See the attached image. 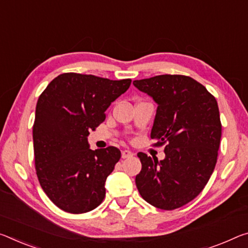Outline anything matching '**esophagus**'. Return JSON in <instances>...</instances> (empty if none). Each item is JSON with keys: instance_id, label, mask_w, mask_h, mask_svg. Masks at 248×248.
Returning <instances> with one entry per match:
<instances>
[{"instance_id": "34e87169", "label": "esophagus", "mask_w": 248, "mask_h": 248, "mask_svg": "<svg viewBox=\"0 0 248 248\" xmlns=\"http://www.w3.org/2000/svg\"><path fill=\"white\" fill-rule=\"evenodd\" d=\"M132 155H133V153L131 151H129V150H124L123 152H121V158H123V159L131 158Z\"/></svg>"}]
</instances>
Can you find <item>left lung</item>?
Wrapping results in <instances>:
<instances>
[{
    "instance_id": "obj_1",
    "label": "left lung",
    "mask_w": 248,
    "mask_h": 248,
    "mask_svg": "<svg viewBox=\"0 0 248 248\" xmlns=\"http://www.w3.org/2000/svg\"><path fill=\"white\" fill-rule=\"evenodd\" d=\"M133 85L158 104L152 145H166L161 161L138 153L142 169L136 186L149 204L175 210L201 193L214 171L222 135L217 101L184 75H159Z\"/></svg>"
}]
</instances>
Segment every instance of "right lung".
<instances>
[{
  "instance_id": "obj_1",
  "label": "right lung",
  "mask_w": 248,
  "mask_h": 248,
  "mask_svg": "<svg viewBox=\"0 0 248 248\" xmlns=\"http://www.w3.org/2000/svg\"><path fill=\"white\" fill-rule=\"evenodd\" d=\"M130 84L129 78L65 73L39 96L33 125L35 169L42 188L61 210L81 214L104 201L106 179L121 152L116 147L90 150L87 137Z\"/></svg>"
}]
</instances>
